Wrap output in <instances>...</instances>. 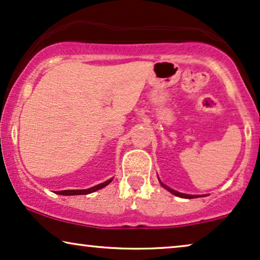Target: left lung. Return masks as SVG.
Returning <instances> with one entry per match:
<instances>
[{
    "label": "left lung",
    "instance_id": "left-lung-1",
    "mask_svg": "<svg viewBox=\"0 0 260 260\" xmlns=\"http://www.w3.org/2000/svg\"><path fill=\"white\" fill-rule=\"evenodd\" d=\"M158 179H159V177H158ZM159 183H160V185L162 186V188H165L166 190H168V191H170V192L172 193V195L178 196V197H182V199H196V197H201L200 195H189V193H183V192L176 191V190L169 188L168 185H165L164 183H162V182L160 181V179H159ZM202 196H203V195H202Z\"/></svg>",
    "mask_w": 260,
    "mask_h": 260
}]
</instances>
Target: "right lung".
<instances>
[{
	"label": "right lung",
	"instance_id": "obj_1",
	"mask_svg": "<svg viewBox=\"0 0 260 260\" xmlns=\"http://www.w3.org/2000/svg\"><path fill=\"white\" fill-rule=\"evenodd\" d=\"M113 181V178L108 179V181L101 183V184H98L95 186H91L89 189H81V190H61V191H55L58 195H64V196H74V195H88V193H91L94 191H98V190L105 188L109 184L110 182Z\"/></svg>",
	"mask_w": 260,
	"mask_h": 260
}]
</instances>
